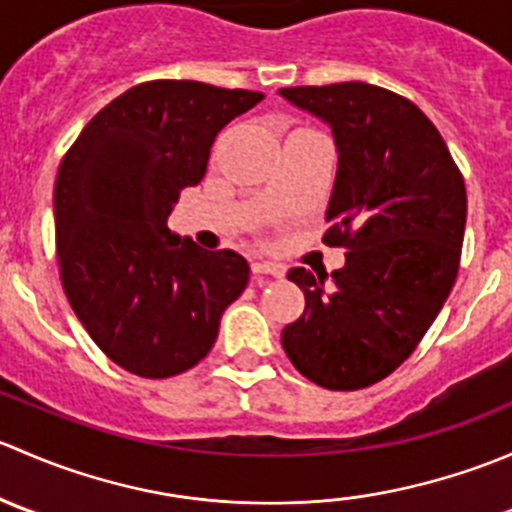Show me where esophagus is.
<instances>
[{"label":"esophagus","mask_w":512,"mask_h":512,"mask_svg":"<svg viewBox=\"0 0 512 512\" xmlns=\"http://www.w3.org/2000/svg\"><path fill=\"white\" fill-rule=\"evenodd\" d=\"M252 272H255V275L282 277V267L272 265V262H252Z\"/></svg>","instance_id":"1"}]
</instances>
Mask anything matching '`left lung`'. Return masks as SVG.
<instances>
[{
	"instance_id": "8db88e82",
	"label": "left lung",
	"mask_w": 512,
	"mask_h": 512,
	"mask_svg": "<svg viewBox=\"0 0 512 512\" xmlns=\"http://www.w3.org/2000/svg\"><path fill=\"white\" fill-rule=\"evenodd\" d=\"M332 128L339 163L324 242L342 270L292 267L304 312L282 329L294 369L356 391L386 379L418 347L451 294L466 230V185L446 141L409 98L364 81L280 89Z\"/></svg>"
}]
</instances>
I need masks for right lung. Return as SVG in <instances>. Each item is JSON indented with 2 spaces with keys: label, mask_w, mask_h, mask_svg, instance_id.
Here are the masks:
<instances>
[{
  "label": "right lung",
  "mask_w": 512,
  "mask_h": 512,
  "mask_svg": "<svg viewBox=\"0 0 512 512\" xmlns=\"http://www.w3.org/2000/svg\"><path fill=\"white\" fill-rule=\"evenodd\" d=\"M265 94L146 81L86 123L54 185L66 299L96 347L143 379L193 369L218 339L250 265L168 230L183 188L208 170L215 136Z\"/></svg>",
  "instance_id": "add662e5"
}]
</instances>
